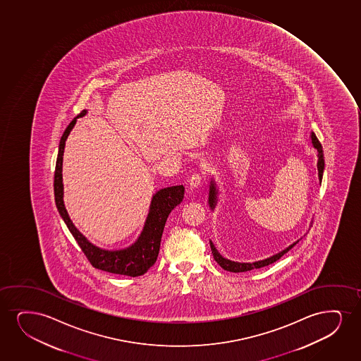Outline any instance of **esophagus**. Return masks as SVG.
<instances>
[{"instance_id": "esophagus-1", "label": "esophagus", "mask_w": 361, "mask_h": 361, "mask_svg": "<svg viewBox=\"0 0 361 361\" xmlns=\"http://www.w3.org/2000/svg\"><path fill=\"white\" fill-rule=\"evenodd\" d=\"M201 179H202V177H201L200 173L192 174L190 179H189V187L192 188V189L199 187V185H200Z\"/></svg>"}]
</instances>
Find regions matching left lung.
I'll return each mask as SVG.
<instances>
[{
	"label": "left lung",
	"mask_w": 361,
	"mask_h": 361,
	"mask_svg": "<svg viewBox=\"0 0 361 361\" xmlns=\"http://www.w3.org/2000/svg\"><path fill=\"white\" fill-rule=\"evenodd\" d=\"M311 144H312V146L317 150V159H319V160H317V171H319V183H321L324 169V150H322V145L319 144V139L316 137L315 133H311ZM217 194H219V190H217V188H216L215 180L211 179L210 192H209V205H210L211 210L212 211L215 210L216 205H217ZM298 242H299V240L293 243L289 247H286L284 250L279 251L277 254L269 256L267 259L255 261V262H237V261L228 260V259H226L224 256L219 254V251L216 249L214 243L211 242V240L210 247L216 262H217L222 269H226V271L235 272V274H237V272H245V271H251V269H261V267H265V266L269 265V264H274L276 261L279 260L286 252L290 250Z\"/></svg>",
	"instance_id": "8db88e82"
}]
</instances>
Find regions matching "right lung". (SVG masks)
Returning a JSON list of instances; mask_svg holds the SVG:
<instances>
[{
	"label": "right lung",
	"instance_id": "add662e5",
	"mask_svg": "<svg viewBox=\"0 0 361 361\" xmlns=\"http://www.w3.org/2000/svg\"><path fill=\"white\" fill-rule=\"evenodd\" d=\"M87 112V110H84L82 111V114H78L77 117L69 123L68 127L64 130L63 135L61 137L59 155L56 161L55 182H54L57 210L60 212L64 224H67L69 232L72 233L74 239L77 240L78 245L80 247L82 252L87 256V260L90 261V264L95 269L106 271L110 274L130 276V277L142 276L157 260L164 224L171 211L173 210L174 207L180 204V201L183 200L184 187L174 185V187L164 188L152 195L145 224L142 227L140 235L132 245L124 249H118V250H106L89 242L87 238L78 231L72 219H69L68 212L64 207L63 183H62V164H63L66 140L68 137L69 133L77 123V119L85 116Z\"/></svg>",
	"mask_w": 361,
	"mask_h": 361
}]
</instances>
